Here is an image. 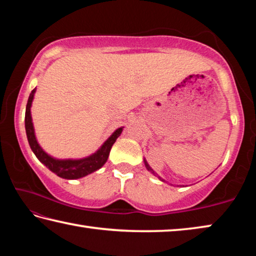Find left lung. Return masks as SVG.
Instances as JSON below:
<instances>
[{
    "label": "left lung",
    "mask_w": 256,
    "mask_h": 256,
    "mask_svg": "<svg viewBox=\"0 0 256 256\" xmlns=\"http://www.w3.org/2000/svg\"><path fill=\"white\" fill-rule=\"evenodd\" d=\"M144 164H146V170H149L150 172H152V174H154V176H157V177H158V178H159L160 180H162V182H166V180H162V177H160V176H159V175L157 174V172H154V170H152V168H151V167L149 166V164H148V162H146V158L144 159Z\"/></svg>",
    "instance_id": "obj_1"
}]
</instances>
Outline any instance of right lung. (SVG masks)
Instances as JSON below:
<instances>
[{
  "label": "right lung",
  "mask_w": 256,
  "mask_h": 256,
  "mask_svg": "<svg viewBox=\"0 0 256 256\" xmlns=\"http://www.w3.org/2000/svg\"><path fill=\"white\" fill-rule=\"evenodd\" d=\"M34 92H36V88H34L32 94H29L27 107H26L24 128L30 148H32V152L38 158V160H40L42 164H44L50 172H54V174L66 180L81 178V177L92 174V172L98 170L99 168H102L107 162L112 146L115 144L116 138L120 136L124 126L116 128L115 131L112 132V136L102 144L100 148H99L96 152L88 156V157L80 159L54 158L42 148L37 141L36 134H34V128L32 118V105L34 97Z\"/></svg>",
  "instance_id": "1"
}]
</instances>
